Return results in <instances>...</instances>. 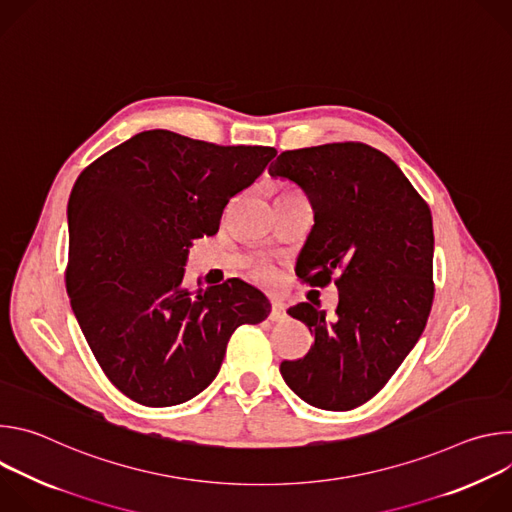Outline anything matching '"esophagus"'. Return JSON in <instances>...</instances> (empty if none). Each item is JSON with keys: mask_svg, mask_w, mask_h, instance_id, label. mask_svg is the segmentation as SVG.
<instances>
[{"mask_svg": "<svg viewBox=\"0 0 512 512\" xmlns=\"http://www.w3.org/2000/svg\"><path fill=\"white\" fill-rule=\"evenodd\" d=\"M285 306L281 302H271V312H269V320L271 322H281L285 320Z\"/></svg>", "mask_w": 512, "mask_h": 512, "instance_id": "34e87169", "label": "esophagus"}]
</instances>
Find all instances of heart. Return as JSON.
Masks as SVG:
<instances>
[{
  "instance_id": "1",
  "label": "heart",
  "mask_w": 512,
  "mask_h": 512,
  "mask_svg": "<svg viewBox=\"0 0 512 512\" xmlns=\"http://www.w3.org/2000/svg\"><path fill=\"white\" fill-rule=\"evenodd\" d=\"M255 277L261 279V281H269V279L273 277V273H271V269H269L267 265H259V267L255 269Z\"/></svg>"
}]
</instances>
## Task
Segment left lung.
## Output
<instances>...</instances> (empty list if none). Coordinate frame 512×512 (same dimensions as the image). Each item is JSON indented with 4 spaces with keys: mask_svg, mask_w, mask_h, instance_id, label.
Wrapping results in <instances>:
<instances>
[{
    "mask_svg": "<svg viewBox=\"0 0 512 512\" xmlns=\"http://www.w3.org/2000/svg\"><path fill=\"white\" fill-rule=\"evenodd\" d=\"M269 174L296 182L314 206L300 279L338 287L334 318L306 302L287 310L314 344L283 360L281 377L314 407L354 409L389 383L431 312L429 206L389 156L358 141L281 152Z\"/></svg>",
    "mask_w": 512,
    "mask_h": 512,
    "instance_id": "left-lung-1",
    "label": "left lung"
}]
</instances>
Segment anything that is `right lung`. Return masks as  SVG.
Wrapping results in <instances>:
<instances>
[{
	"label": "right lung",
	"instance_id": "1",
	"mask_svg": "<svg viewBox=\"0 0 512 512\" xmlns=\"http://www.w3.org/2000/svg\"><path fill=\"white\" fill-rule=\"evenodd\" d=\"M265 145H216L141 131L87 166L68 200L66 291L107 379L145 407L204 391L231 334L269 300L229 279L188 289V247L214 235L233 196L275 158Z\"/></svg>",
	"mask_w": 512,
	"mask_h": 512
}]
</instances>
